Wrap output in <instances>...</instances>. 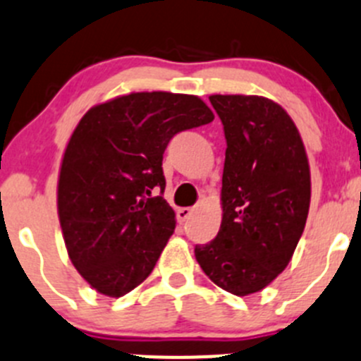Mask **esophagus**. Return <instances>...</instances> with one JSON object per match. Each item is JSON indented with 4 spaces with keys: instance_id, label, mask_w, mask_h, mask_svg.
<instances>
[{
    "instance_id": "esophagus-1",
    "label": "esophagus",
    "mask_w": 361,
    "mask_h": 361,
    "mask_svg": "<svg viewBox=\"0 0 361 361\" xmlns=\"http://www.w3.org/2000/svg\"><path fill=\"white\" fill-rule=\"evenodd\" d=\"M192 212H194V209H192V208H178V209H176V219H178V222H180V224L187 222V220L190 219Z\"/></svg>"
}]
</instances>
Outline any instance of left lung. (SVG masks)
Listing matches in <instances>:
<instances>
[{"instance_id":"1","label":"left lung","mask_w":361,"mask_h":361,"mask_svg":"<svg viewBox=\"0 0 361 361\" xmlns=\"http://www.w3.org/2000/svg\"><path fill=\"white\" fill-rule=\"evenodd\" d=\"M226 135L222 224L195 245L209 281L236 296L271 284L291 261L310 206V169L300 132L274 100L212 95Z\"/></svg>"}]
</instances>
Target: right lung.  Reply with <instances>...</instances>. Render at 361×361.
<instances>
[{
  "label": "right lung",
  "mask_w": 361,
  "mask_h": 361,
  "mask_svg": "<svg viewBox=\"0 0 361 361\" xmlns=\"http://www.w3.org/2000/svg\"><path fill=\"white\" fill-rule=\"evenodd\" d=\"M199 97L152 92L92 107L73 130L58 180L68 257L102 295L120 298L146 281L174 233L162 197V159L178 132L213 121Z\"/></svg>",
  "instance_id": "obj_1"
}]
</instances>
